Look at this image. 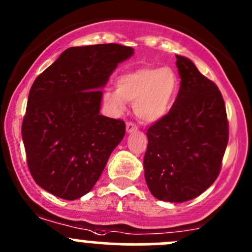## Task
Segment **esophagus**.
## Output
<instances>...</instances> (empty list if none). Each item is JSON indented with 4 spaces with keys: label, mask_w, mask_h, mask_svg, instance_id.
I'll list each match as a JSON object with an SVG mask.
<instances>
[{
    "label": "esophagus",
    "mask_w": 252,
    "mask_h": 252,
    "mask_svg": "<svg viewBox=\"0 0 252 252\" xmlns=\"http://www.w3.org/2000/svg\"><path fill=\"white\" fill-rule=\"evenodd\" d=\"M138 130V126H136V124L131 123V122H129V123H126V133L130 134V133H134V131Z\"/></svg>",
    "instance_id": "obj_1"
}]
</instances>
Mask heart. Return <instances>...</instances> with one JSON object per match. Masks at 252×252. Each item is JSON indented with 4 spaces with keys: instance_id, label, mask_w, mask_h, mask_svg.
Returning a JSON list of instances; mask_svg holds the SVG:
<instances>
[{
    "instance_id": "heart-1",
    "label": "heart",
    "mask_w": 252,
    "mask_h": 252,
    "mask_svg": "<svg viewBox=\"0 0 252 252\" xmlns=\"http://www.w3.org/2000/svg\"><path fill=\"white\" fill-rule=\"evenodd\" d=\"M177 74L168 67H142L117 79V90H107L105 101L117 112H124L126 102L134 103L136 117L144 123L163 118L178 93Z\"/></svg>"
}]
</instances>
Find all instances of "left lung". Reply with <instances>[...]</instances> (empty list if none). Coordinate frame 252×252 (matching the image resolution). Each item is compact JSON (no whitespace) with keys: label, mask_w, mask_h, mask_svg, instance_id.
Listing matches in <instances>:
<instances>
[{"label":"left lung","mask_w":252,"mask_h":252,"mask_svg":"<svg viewBox=\"0 0 252 252\" xmlns=\"http://www.w3.org/2000/svg\"><path fill=\"white\" fill-rule=\"evenodd\" d=\"M180 81L173 107L147 130L144 171L156 199L184 202L213 184L228 144L222 94L196 65L177 55Z\"/></svg>","instance_id":"8db88e82"}]
</instances>
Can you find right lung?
Wrapping results in <instances>:
<instances>
[{
	"label": "right lung",
	"mask_w": 252,
	"mask_h": 252,
	"mask_svg": "<svg viewBox=\"0 0 252 252\" xmlns=\"http://www.w3.org/2000/svg\"><path fill=\"white\" fill-rule=\"evenodd\" d=\"M133 53L118 44L69 47L35 79L22 136L30 173L50 194H88L124 138L123 121L100 114L101 89Z\"/></svg>",
	"instance_id": "add662e5"
}]
</instances>
